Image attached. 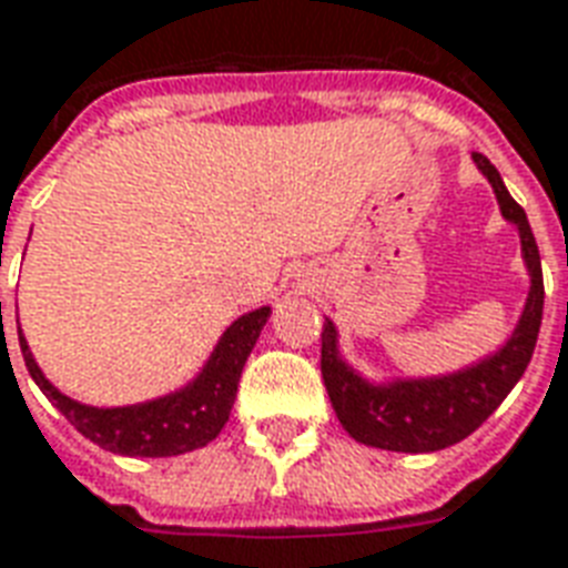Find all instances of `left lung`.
Returning a JSON list of instances; mask_svg holds the SVG:
<instances>
[{
  "mask_svg": "<svg viewBox=\"0 0 568 568\" xmlns=\"http://www.w3.org/2000/svg\"><path fill=\"white\" fill-rule=\"evenodd\" d=\"M473 162L494 186L503 220L518 229L520 255L530 273V295L524 304L518 325L511 337L476 364L443 376H422V379L369 382L352 369L339 355V334L331 318L322 327V379L327 397L337 413L339 424L352 439L385 452H406V455H427L448 445L460 443L478 430L494 415L499 403L530 364L536 337L541 325V258L536 237H532L527 213L518 201L508 195L499 171L481 153H473Z\"/></svg>",
  "mask_w": 568,
  "mask_h": 568,
  "instance_id": "obj_1",
  "label": "left lung"
}]
</instances>
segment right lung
Segmentation results:
<instances>
[{
  "label": "right lung",
  "instance_id": "right-lung-1",
  "mask_svg": "<svg viewBox=\"0 0 568 568\" xmlns=\"http://www.w3.org/2000/svg\"><path fill=\"white\" fill-rule=\"evenodd\" d=\"M2 306V304H0ZM2 316V313H0ZM271 306H258L243 313L237 322L225 327L216 348L210 352L207 364L201 367L195 379L183 388L171 390L155 400L134 403V406H87L65 397L53 382L41 373V367L29 352L27 337H20V352L27 361L29 376L48 400L69 418L87 439L102 445L104 452L129 457H171L195 452L210 439H216L225 427L237 397L243 364L250 358L255 339L267 325ZM20 334V327H17Z\"/></svg>",
  "mask_w": 568,
  "mask_h": 568
}]
</instances>
